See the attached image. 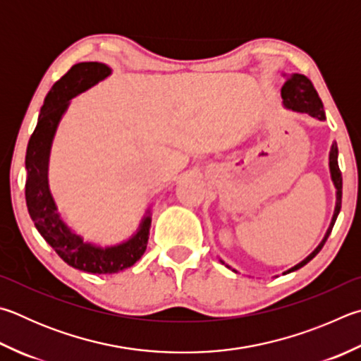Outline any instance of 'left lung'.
Segmentation results:
<instances>
[{
	"label": "left lung",
	"instance_id": "1",
	"mask_svg": "<svg viewBox=\"0 0 361 361\" xmlns=\"http://www.w3.org/2000/svg\"><path fill=\"white\" fill-rule=\"evenodd\" d=\"M281 96H283L284 107L292 109V110H295V112L307 114V115H311L314 118H317V120H320V121L325 120L324 104H322V101H320V97L317 94L316 88H314L312 82L306 75L292 74L290 77H287L286 83L283 85V88H281ZM329 159H330L329 164H330L331 181L336 188V205H335V213H333V218H331V222H330V227H329V231H326L324 240L319 243V246L314 249V251L310 255H307L305 260H301L300 264L292 267L290 270H287L286 273L298 270V268L305 267L307 262H311L314 257H316V255L320 252V249L324 247L326 238L330 237L331 228H333V226H335L336 218H338V214L341 212V199H343V176H341V170H339V166H338V145H336V142H333ZM222 264H224V262H222Z\"/></svg>",
	"mask_w": 361,
	"mask_h": 361
}]
</instances>
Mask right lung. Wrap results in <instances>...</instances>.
I'll return each mask as SVG.
<instances>
[{
	"label": "right lung",
	"mask_w": 361,
	"mask_h": 361,
	"mask_svg": "<svg viewBox=\"0 0 361 361\" xmlns=\"http://www.w3.org/2000/svg\"><path fill=\"white\" fill-rule=\"evenodd\" d=\"M110 74L112 69L104 63L90 61L74 64L45 96L41 115L37 118V126L26 148L25 159L26 173H28L25 185L26 207L37 232L68 265L94 274L118 273L124 268L133 267L142 257L148 243L152 216L147 212L137 232L120 245L101 247L85 243L80 235L72 232L58 213L55 200L50 194L47 172L51 142L58 123L68 110L69 101Z\"/></svg>",
	"instance_id": "right-lung-1"
}]
</instances>
